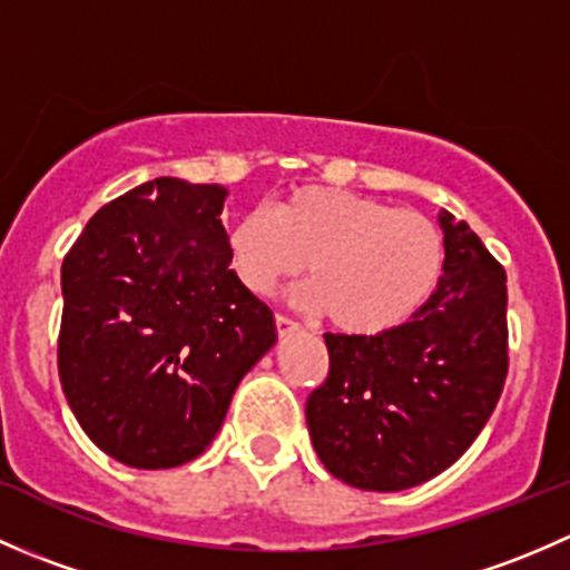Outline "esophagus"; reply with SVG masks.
Instances as JSON below:
<instances>
[{
    "label": "esophagus",
    "mask_w": 570,
    "mask_h": 570,
    "mask_svg": "<svg viewBox=\"0 0 570 570\" xmlns=\"http://www.w3.org/2000/svg\"><path fill=\"white\" fill-rule=\"evenodd\" d=\"M275 327H278V336H286V333L297 331V322L292 317H286V314H275Z\"/></svg>",
    "instance_id": "1"
}]
</instances>
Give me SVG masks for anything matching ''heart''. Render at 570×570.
<instances>
[{
	"mask_svg": "<svg viewBox=\"0 0 570 570\" xmlns=\"http://www.w3.org/2000/svg\"><path fill=\"white\" fill-rule=\"evenodd\" d=\"M234 275L253 295L303 273L301 301L327 312L350 336H383L407 325L435 295L446 264L444 232L422 212L370 195L297 187L226 232Z\"/></svg>",
	"mask_w": 570,
	"mask_h": 570,
	"instance_id": "b5f03b06",
	"label": "heart"
}]
</instances>
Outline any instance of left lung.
<instances>
[{
  "instance_id": "left-lung-1",
  "label": "left lung",
  "mask_w": 570,
  "mask_h": 570,
  "mask_svg": "<svg viewBox=\"0 0 570 570\" xmlns=\"http://www.w3.org/2000/svg\"><path fill=\"white\" fill-rule=\"evenodd\" d=\"M446 264L428 306L383 336L325 333L331 370L308 394L320 461L361 491H405L450 469L508 377V275L441 212Z\"/></svg>"
}]
</instances>
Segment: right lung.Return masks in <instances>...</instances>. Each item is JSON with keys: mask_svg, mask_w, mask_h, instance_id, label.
Segmentation results:
<instances>
[{"mask_svg": "<svg viewBox=\"0 0 570 570\" xmlns=\"http://www.w3.org/2000/svg\"><path fill=\"white\" fill-rule=\"evenodd\" d=\"M226 195L154 178L101 206L62 258V392L88 439L135 469L198 458L278 336L228 264Z\"/></svg>", "mask_w": 570, "mask_h": 570, "instance_id": "1", "label": "right lung"}]
</instances>
